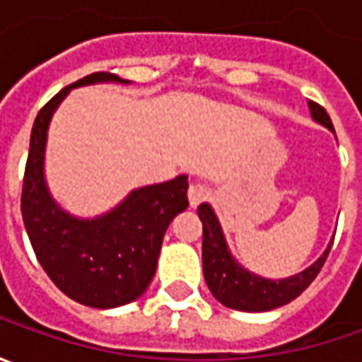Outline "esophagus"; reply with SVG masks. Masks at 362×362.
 <instances>
[{"mask_svg":"<svg viewBox=\"0 0 362 362\" xmlns=\"http://www.w3.org/2000/svg\"><path fill=\"white\" fill-rule=\"evenodd\" d=\"M207 195H209V191L203 187V185H191V187H189V193H187L189 205L195 209L199 203H203L205 199H207Z\"/></svg>","mask_w":362,"mask_h":362,"instance_id":"obj_1","label":"esophagus"}]
</instances>
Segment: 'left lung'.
<instances>
[{
  "label": "left lung",
  "mask_w": 362,
  "mask_h": 362,
  "mask_svg": "<svg viewBox=\"0 0 362 362\" xmlns=\"http://www.w3.org/2000/svg\"><path fill=\"white\" fill-rule=\"evenodd\" d=\"M308 108H310V117L318 124L334 132L330 117L322 106L308 100ZM197 216L203 223L202 252L205 282L217 302H221L223 306L233 308V310H243V313H268L298 298L300 294L313 284L320 268L325 266L328 252L332 247V240H334V238L330 240L322 256L306 270L282 278V280H270V278L245 270L242 264L231 256L223 230L219 226V219L209 203H202L197 207Z\"/></svg>",
  "instance_id": "1"
}]
</instances>
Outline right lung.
I'll return each instance as SVG.
<instances>
[{
	"label": "right lung",
	"instance_id": "1",
	"mask_svg": "<svg viewBox=\"0 0 362 362\" xmlns=\"http://www.w3.org/2000/svg\"><path fill=\"white\" fill-rule=\"evenodd\" d=\"M129 80L96 72L58 92L35 117L21 189V216L35 257L68 298L90 308H117L145 294L160 243L175 216L187 209V175L132 189L96 217H76L52 197L46 181V145L54 112L78 86Z\"/></svg>",
	"mask_w": 362,
	"mask_h": 362
}]
</instances>
